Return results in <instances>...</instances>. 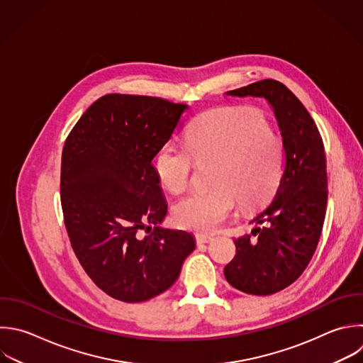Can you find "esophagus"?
Listing matches in <instances>:
<instances>
[{"instance_id": "34e87169", "label": "esophagus", "mask_w": 363, "mask_h": 363, "mask_svg": "<svg viewBox=\"0 0 363 363\" xmlns=\"http://www.w3.org/2000/svg\"><path fill=\"white\" fill-rule=\"evenodd\" d=\"M213 240L211 235H206V234H196V241L197 244H207Z\"/></svg>"}]
</instances>
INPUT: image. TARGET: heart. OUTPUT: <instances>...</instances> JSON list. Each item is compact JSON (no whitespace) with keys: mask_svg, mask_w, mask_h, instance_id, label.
I'll use <instances>...</instances> for the list:
<instances>
[{"mask_svg":"<svg viewBox=\"0 0 363 363\" xmlns=\"http://www.w3.org/2000/svg\"><path fill=\"white\" fill-rule=\"evenodd\" d=\"M186 147L166 143L155 159L159 182L172 193L187 190L196 164H213L211 190L194 191L173 208L174 221L210 233L233 213L268 201L282 176V143L264 116L245 108H221L200 116L186 133Z\"/></svg>","mask_w":363,"mask_h":363,"instance_id":"obj_1","label":"heart"}]
</instances>
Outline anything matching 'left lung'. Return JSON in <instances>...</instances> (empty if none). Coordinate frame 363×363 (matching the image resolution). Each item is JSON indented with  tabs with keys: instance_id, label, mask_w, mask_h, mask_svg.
Returning <instances> with one entry per match:
<instances>
[{
	"instance_id": "8db88e82",
	"label": "left lung",
	"mask_w": 363,
	"mask_h": 363,
	"mask_svg": "<svg viewBox=\"0 0 363 363\" xmlns=\"http://www.w3.org/2000/svg\"><path fill=\"white\" fill-rule=\"evenodd\" d=\"M225 95L265 99L282 136L285 163L275 197L251 220V234L234 240L237 254L224 268L238 291L271 295L296 281L316 250L328 201L323 143L305 106L278 81Z\"/></svg>"
}]
</instances>
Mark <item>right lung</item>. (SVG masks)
Returning a JSON list of instances; mask_svg holds the SVG:
<instances>
[{
    "instance_id": "add662e5",
    "label": "right lung",
    "mask_w": 363,
    "mask_h": 363,
    "mask_svg": "<svg viewBox=\"0 0 363 363\" xmlns=\"http://www.w3.org/2000/svg\"><path fill=\"white\" fill-rule=\"evenodd\" d=\"M187 109L109 94L89 106L65 142V227L85 272L115 299L133 303L164 292L196 248L193 234L160 227L167 203L152 164Z\"/></svg>"
}]
</instances>
